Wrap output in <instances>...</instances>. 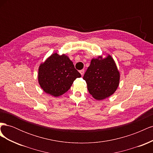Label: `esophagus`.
I'll return each mask as SVG.
<instances>
[{
    "label": "esophagus",
    "mask_w": 153,
    "mask_h": 153,
    "mask_svg": "<svg viewBox=\"0 0 153 153\" xmlns=\"http://www.w3.org/2000/svg\"><path fill=\"white\" fill-rule=\"evenodd\" d=\"M84 71H85L84 69H82V70H80V74H81V75H82H82H84Z\"/></svg>",
    "instance_id": "esophagus-1"
}]
</instances>
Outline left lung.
<instances>
[{"label": "left lung", "instance_id": "obj_1", "mask_svg": "<svg viewBox=\"0 0 153 153\" xmlns=\"http://www.w3.org/2000/svg\"><path fill=\"white\" fill-rule=\"evenodd\" d=\"M83 79L94 98L101 100L113 94L119 86L120 75L114 59L108 55L105 59H92Z\"/></svg>", "mask_w": 153, "mask_h": 153}]
</instances>
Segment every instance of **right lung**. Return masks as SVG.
Instances as JSON below:
<instances>
[{"instance_id": "obj_1", "label": "right lung", "mask_w": 153, "mask_h": 153, "mask_svg": "<svg viewBox=\"0 0 153 153\" xmlns=\"http://www.w3.org/2000/svg\"><path fill=\"white\" fill-rule=\"evenodd\" d=\"M80 73L65 55L54 53L45 62L41 64L38 72V82L43 90L55 97L66 92Z\"/></svg>"}]
</instances>
